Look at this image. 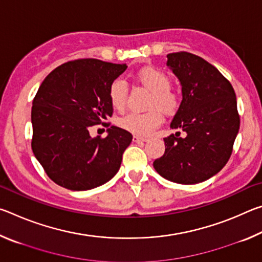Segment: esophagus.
Returning <instances> with one entry per match:
<instances>
[{
	"instance_id": "obj_1",
	"label": "esophagus",
	"mask_w": 262,
	"mask_h": 262,
	"mask_svg": "<svg viewBox=\"0 0 262 262\" xmlns=\"http://www.w3.org/2000/svg\"><path fill=\"white\" fill-rule=\"evenodd\" d=\"M133 141H134V142H145V141H147V139H145V137L134 135V136H133Z\"/></svg>"
}]
</instances>
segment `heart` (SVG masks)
Returning a JSON list of instances; mask_svg holds the SVG:
<instances>
[{"label": "heart", "mask_w": 262, "mask_h": 262, "mask_svg": "<svg viewBox=\"0 0 262 262\" xmlns=\"http://www.w3.org/2000/svg\"><path fill=\"white\" fill-rule=\"evenodd\" d=\"M136 79L141 85L150 91L147 107L148 112H130L119 119V126L135 135L145 136L151 134L163 121L162 113L173 115L181 105L178 92L171 89V79L163 70L145 67L136 73ZM128 88L125 79L117 78L108 88V100L114 110L121 111L126 105Z\"/></svg>", "instance_id": "obj_1"}]
</instances>
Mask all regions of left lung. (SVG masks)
I'll return each instance as SVG.
<instances>
[{
  "label": "left lung",
  "mask_w": 262,
  "mask_h": 262,
  "mask_svg": "<svg viewBox=\"0 0 262 262\" xmlns=\"http://www.w3.org/2000/svg\"><path fill=\"white\" fill-rule=\"evenodd\" d=\"M166 64L183 91L171 128L186 137L180 132L165 137V152L154 167L173 183H202L220 172L232 154L241 125L236 94L219 69L192 53H170Z\"/></svg>",
  "instance_id": "obj_1"
}]
</instances>
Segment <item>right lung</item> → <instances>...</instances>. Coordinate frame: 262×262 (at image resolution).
I'll return each mask as SVG.
<instances>
[{
	"label": "right lung",
	"mask_w": 262,
	"mask_h": 262,
	"mask_svg": "<svg viewBox=\"0 0 262 262\" xmlns=\"http://www.w3.org/2000/svg\"><path fill=\"white\" fill-rule=\"evenodd\" d=\"M126 64L97 59L66 62L47 75L33 99L31 147L46 174L61 187L88 190L117 174L133 136L111 126L106 137H91V126L113 114L108 88Z\"/></svg>",
	"instance_id": "right-lung-1"
}]
</instances>
